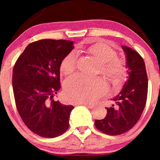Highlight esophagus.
I'll return each instance as SVG.
<instances>
[{"label": "esophagus", "instance_id": "esophagus-1", "mask_svg": "<svg viewBox=\"0 0 160 160\" xmlns=\"http://www.w3.org/2000/svg\"><path fill=\"white\" fill-rule=\"evenodd\" d=\"M77 105H82V106H84L85 107H87V108H94V106H92V105H90V104H88V103H77Z\"/></svg>", "mask_w": 160, "mask_h": 160}]
</instances>
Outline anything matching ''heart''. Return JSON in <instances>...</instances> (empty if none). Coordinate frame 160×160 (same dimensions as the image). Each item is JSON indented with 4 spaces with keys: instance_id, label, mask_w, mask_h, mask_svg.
<instances>
[{
    "instance_id": "1",
    "label": "heart",
    "mask_w": 160,
    "mask_h": 160,
    "mask_svg": "<svg viewBox=\"0 0 160 160\" xmlns=\"http://www.w3.org/2000/svg\"><path fill=\"white\" fill-rule=\"evenodd\" d=\"M87 52L100 62V70L112 76L115 82H119L125 75V67L122 59L110 46L98 43L88 47ZM76 68V54L70 52L62 59L60 70L65 75H71ZM108 87L100 78L75 75L66 81L64 92L70 101L90 103L106 92Z\"/></svg>"
}]
</instances>
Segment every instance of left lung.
I'll list each match as a JSON object with an SVG mask.
<instances>
[{
    "instance_id": "left-lung-1",
    "label": "left lung",
    "mask_w": 160,
    "mask_h": 160,
    "mask_svg": "<svg viewBox=\"0 0 160 160\" xmlns=\"http://www.w3.org/2000/svg\"><path fill=\"white\" fill-rule=\"evenodd\" d=\"M127 60L128 80L112 99L114 104L107 109L104 119L95 120V125L105 134L118 135L132 129L145 108L148 78L143 59L136 51L122 46Z\"/></svg>"
}]
</instances>
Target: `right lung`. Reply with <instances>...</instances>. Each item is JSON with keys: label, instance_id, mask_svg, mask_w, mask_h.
<instances>
[{"label": "right lung", "instance_id": "right-lung-1", "mask_svg": "<svg viewBox=\"0 0 160 160\" xmlns=\"http://www.w3.org/2000/svg\"><path fill=\"white\" fill-rule=\"evenodd\" d=\"M73 48L71 41H35L25 48L13 68L17 109L25 125L39 136L58 137L69 127L73 106L52 98L60 89L61 62Z\"/></svg>", "mask_w": 160, "mask_h": 160}]
</instances>
